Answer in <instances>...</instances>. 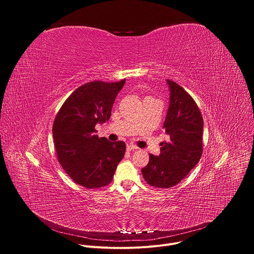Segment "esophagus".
Here are the masks:
<instances>
[{"instance_id": "obj_1", "label": "esophagus", "mask_w": 254, "mask_h": 254, "mask_svg": "<svg viewBox=\"0 0 254 254\" xmlns=\"http://www.w3.org/2000/svg\"><path fill=\"white\" fill-rule=\"evenodd\" d=\"M127 151H134V150H137V147L133 146V144H127Z\"/></svg>"}]
</instances>
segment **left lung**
Returning a JSON list of instances; mask_svg holds the SVG:
<instances>
[{
	"label": "left lung",
	"instance_id": "1",
	"mask_svg": "<svg viewBox=\"0 0 254 254\" xmlns=\"http://www.w3.org/2000/svg\"><path fill=\"white\" fill-rule=\"evenodd\" d=\"M170 104L163 126L169 134L159 157L150 154L141 174L146 182L168 189L180 183L198 164L203 152V117L193 97L175 81L167 80Z\"/></svg>",
	"mask_w": 254,
	"mask_h": 254
}]
</instances>
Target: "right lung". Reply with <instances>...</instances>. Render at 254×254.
<instances>
[{
    "mask_svg": "<svg viewBox=\"0 0 254 254\" xmlns=\"http://www.w3.org/2000/svg\"><path fill=\"white\" fill-rule=\"evenodd\" d=\"M126 79L119 82L90 81L64 101L52 132L58 162L78 185L97 189L110 184L126 153L123 140L98 137L96 124L110 120L112 108Z\"/></svg>",
    "mask_w": 254,
    "mask_h": 254,
    "instance_id": "obj_1",
    "label": "right lung"
}]
</instances>
